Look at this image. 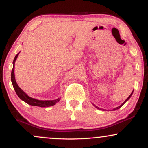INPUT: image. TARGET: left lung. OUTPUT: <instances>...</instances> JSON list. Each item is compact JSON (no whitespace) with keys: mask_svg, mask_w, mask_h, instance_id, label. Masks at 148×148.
I'll return each instance as SVG.
<instances>
[{"mask_svg":"<svg viewBox=\"0 0 148 148\" xmlns=\"http://www.w3.org/2000/svg\"><path fill=\"white\" fill-rule=\"evenodd\" d=\"M133 92H132V93H131V94H130V96H129L128 97V98H127V100H125V102H123L122 104H121V105H120V106H118V107H116V108H113L112 110H117V109L120 108H121V106H123V104H125V103L127 102V101H128V100H129V98H131V96H132V94H133ZM93 104V105H94V106L95 107H96V108H98V109H99V110H102V108H99V107H98V106H96V105H95V104ZM103 110H104V109H103Z\"/></svg>","mask_w":148,"mask_h":148,"instance_id":"1","label":"left lung"}]
</instances>
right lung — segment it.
Here are the masks:
<instances>
[{"label": "right lung", "mask_w": 148, "mask_h": 148, "mask_svg": "<svg viewBox=\"0 0 148 148\" xmlns=\"http://www.w3.org/2000/svg\"><path fill=\"white\" fill-rule=\"evenodd\" d=\"M20 52H19L17 55L15 56L13 62V69L11 71V82L13 84V86L15 90L16 94L19 98L22 100L24 102L27 103V104L31 105V106H40V107H49L54 106V104H56L58 102H59L60 100V98H58L56 100H37L36 98H33L32 97H29L28 95L26 94L25 92H24L21 88H19L18 86L17 82L15 81V60H17V58Z\"/></svg>", "instance_id": "obj_1"}]
</instances>
